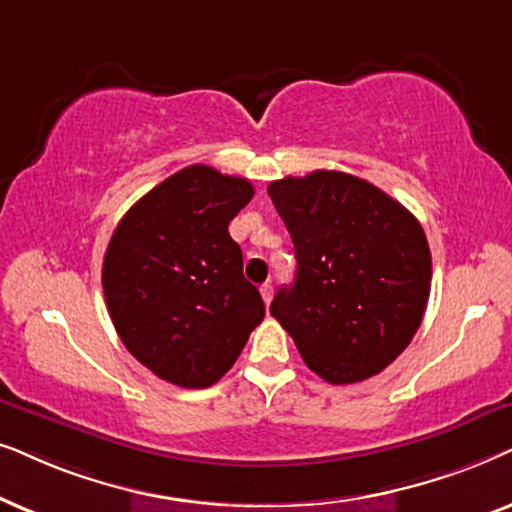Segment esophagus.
Instances as JSON below:
<instances>
[{
  "mask_svg": "<svg viewBox=\"0 0 512 512\" xmlns=\"http://www.w3.org/2000/svg\"><path fill=\"white\" fill-rule=\"evenodd\" d=\"M260 295H262V299H264V304H271V297H274V285H271V283H262Z\"/></svg>",
  "mask_w": 512,
  "mask_h": 512,
  "instance_id": "esophagus-1",
  "label": "esophagus"
}]
</instances>
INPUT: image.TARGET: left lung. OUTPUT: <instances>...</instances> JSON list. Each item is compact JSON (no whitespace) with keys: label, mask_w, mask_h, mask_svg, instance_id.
Instances as JSON below:
<instances>
[{"label":"left lung","mask_w":512,"mask_h":512,"mask_svg":"<svg viewBox=\"0 0 512 512\" xmlns=\"http://www.w3.org/2000/svg\"><path fill=\"white\" fill-rule=\"evenodd\" d=\"M269 196L295 243L297 276L271 302L309 370L356 384L417 335L431 295V250L417 217L339 170L283 177Z\"/></svg>","instance_id":"obj_1"}]
</instances>
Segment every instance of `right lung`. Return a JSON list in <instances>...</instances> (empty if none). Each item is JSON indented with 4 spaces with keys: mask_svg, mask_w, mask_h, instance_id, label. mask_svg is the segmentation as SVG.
Here are the masks:
<instances>
[{
    "mask_svg": "<svg viewBox=\"0 0 512 512\" xmlns=\"http://www.w3.org/2000/svg\"><path fill=\"white\" fill-rule=\"evenodd\" d=\"M252 194L245 177L196 163L142 196L107 245L109 318L131 356L170 384L213 386L262 323L264 302L229 236Z\"/></svg>",
    "mask_w": 512,
    "mask_h": 512,
    "instance_id": "obj_1",
    "label": "right lung"
}]
</instances>
